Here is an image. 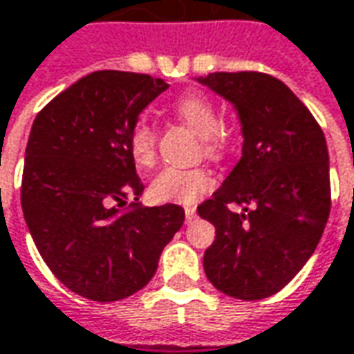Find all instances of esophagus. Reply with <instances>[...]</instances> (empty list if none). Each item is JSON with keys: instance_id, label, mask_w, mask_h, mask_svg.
Here are the masks:
<instances>
[{"instance_id": "1", "label": "esophagus", "mask_w": 354, "mask_h": 354, "mask_svg": "<svg viewBox=\"0 0 354 354\" xmlns=\"http://www.w3.org/2000/svg\"><path fill=\"white\" fill-rule=\"evenodd\" d=\"M196 214V208L194 206H185V218H187V222H191Z\"/></svg>"}]
</instances>
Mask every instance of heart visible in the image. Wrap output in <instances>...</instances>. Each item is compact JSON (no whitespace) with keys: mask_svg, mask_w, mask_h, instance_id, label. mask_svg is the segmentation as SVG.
Segmentation results:
<instances>
[{"mask_svg":"<svg viewBox=\"0 0 354 354\" xmlns=\"http://www.w3.org/2000/svg\"><path fill=\"white\" fill-rule=\"evenodd\" d=\"M175 115L179 120L203 138V151L206 158H222L227 148L230 132L226 127L218 124V109L216 105L201 93H191L181 97L175 106ZM128 148L132 153V160L140 169L153 167L158 158V138L156 130L149 124V120L140 118L130 128L128 134ZM214 187L212 173L203 167L194 169H181V167H165L156 175V179L149 185V194L158 203H179L191 205L196 198L208 193Z\"/></svg>","mask_w":354,"mask_h":354,"instance_id":"b5f03b06","label":"heart"}]
</instances>
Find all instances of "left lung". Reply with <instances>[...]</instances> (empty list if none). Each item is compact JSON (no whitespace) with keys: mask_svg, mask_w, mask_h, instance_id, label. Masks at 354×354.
I'll return each instance as SVG.
<instances>
[{"mask_svg":"<svg viewBox=\"0 0 354 354\" xmlns=\"http://www.w3.org/2000/svg\"><path fill=\"white\" fill-rule=\"evenodd\" d=\"M198 82L234 103L243 132L241 160L196 208L216 227L205 272L220 292L263 300L292 281L322 239L331 208L326 136L269 73L216 72Z\"/></svg>","mask_w":354,"mask_h":354,"instance_id":"obj_1","label":"left lung"}]
</instances>
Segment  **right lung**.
<instances>
[{
	"instance_id": "add662e5",
	"label": "right lung",
	"mask_w": 354,
	"mask_h": 354,
	"mask_svg": "<svg viewBox=\"0 0 354 354\" xmlns=\"http://www.w3.org/2000/svg\"><path fill=\"white\" fill-rule=\"evenodd\" d=\"M169 85L93 72L40 111L25 149L21 206L40 257L72 292L116 302L144 288L183 226L179 205L142 206L128 148L138 115ZM132 196L128 211L122 206Z\"/></svg>"
}]
</instances>
